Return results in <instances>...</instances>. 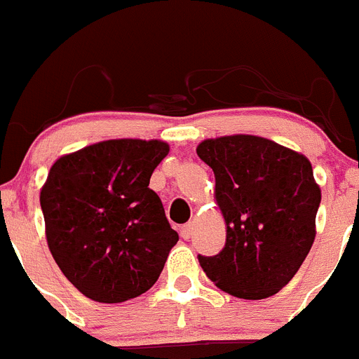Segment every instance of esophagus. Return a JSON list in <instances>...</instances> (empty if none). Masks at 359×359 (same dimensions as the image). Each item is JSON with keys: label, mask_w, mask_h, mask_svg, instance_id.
Returning a JSON list of instances; mask_svg holds the SVG:
<instances>
[{"label": "esophagus", "mask_w": 359, "mask_h": 359, "mask_svg": "<svg viewBox=\"0 0 359 359\" xmlns=\"http://www.w3.org/2000/svg\"><path fill=\"white\" fill-rule=\"evenodd\" d=\"M192 231H194V224H183L182 230H180V236H182L183 239H190V237H192Z\"/></svg>", "instance_id": "esophagus-1"}]
</instances>
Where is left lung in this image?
Instances as JSON below:
<instances>
[{"mask_svg": "<svg viewBox=\"0 0 359 359\" xmlns=\"http://www.w3.org/2000/svg\"><path fill=\"white\" fill-rule=\"evenodd\" d=\"M198 156L214 170V198L226 223L224 248L198 255L219 290L246 300L278 293L316 237L320 185L304 154L253 135L208 138Z\"/></svg>", "mask_w": 359, "mask_h": 359, "instance_id": "1", "label": "left lung"}]
</instances>
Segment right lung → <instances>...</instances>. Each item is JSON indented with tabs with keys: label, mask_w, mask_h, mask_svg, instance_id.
Instances as JSON below:
<instances>
[{
	"label": "right lung",
	"mask_w": 359,
	"mask_h": 359,
	"mask_svg": "<svg viewBox=\"0 0 359 359\" xmlns=\"http://www.w3.org/2000/svg\"><path fill=\"white\" fill-rule=\"evenodd\" d=\"M169 154L161 140L118 138L57 158L41 189L46 243L65 277L95 302L154 286L177 231L149 182Z\"/></svg>",
	"instance_id": "right-lung-1"
}]
</instances>
